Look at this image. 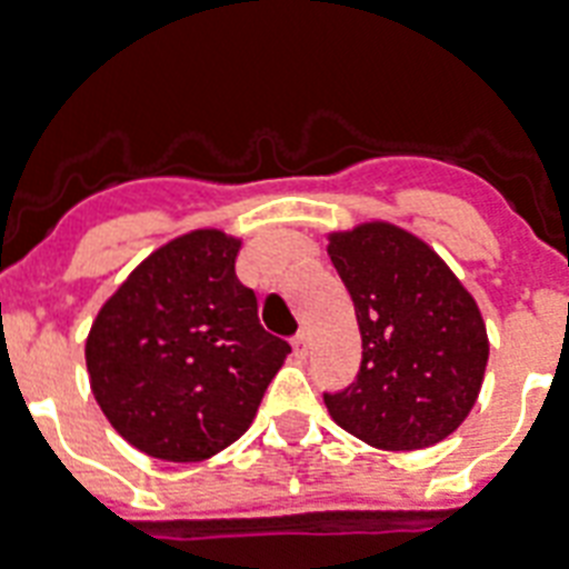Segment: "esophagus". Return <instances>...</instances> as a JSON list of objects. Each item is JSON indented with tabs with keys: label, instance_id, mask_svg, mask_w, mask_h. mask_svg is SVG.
Wrapping results in <instances>:
<instances>
[{
	"label": "esophagus",
	"instance_id": "esophagus-1",
	"mask_svg": "<svg viewBox=\"0 0 569 569\" xmlns=\"http://www.w3.org/2000/svg\"><path fill=\"white\" fill-rule=\"evenodd\" d=\"M292 348L295 357H307V351H310V333H307V330H298L292 339Z\"/></svg>",
	"mask_w": 569,
	"mask_h": 569
}]
</instances>
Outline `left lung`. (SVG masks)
<instances>
[{"label": "left lung", "mask_w": 569, "mask_h": 569, "mask_svg": "<svg viewBox=\"0 0 569 569\" xmlns=\"http://www.w3.org/2000/svg\"><path fill=\"white\" fill-rule=\"evenodd\" d=\"M363 339L357 380L325 396L330 419L383 451H416L460 428L485 383L487 328L440 253L389 221L328 236Z\"/></svg>", "instance_id": "obj_1"}]
</instances>
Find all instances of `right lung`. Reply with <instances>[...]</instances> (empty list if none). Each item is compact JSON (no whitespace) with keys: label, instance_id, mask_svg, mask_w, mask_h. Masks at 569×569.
Listing matches in <instances>:
<instances>
[{"label":"right lung","instance_id":"add662e5","mask_svg":"<svg viewBox=\"0 0 569 569\" xmlns=\"http://www.w3.org/2000/svg\"><path fill=\"white\" fill-rule=\"evenodd\" d=\"M239 248L214 227L177 236L114 289L84 339L97 405L150 458L197 463L239 440L292 351L259 325Z\"/></svg>","mask_w":569,"mask_h":569}]
</instances>
